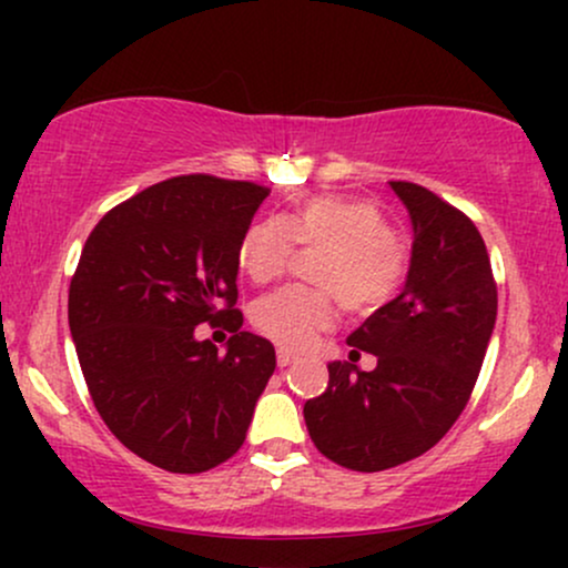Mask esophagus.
I'll use <instances>...</instances> for the list:
<instances>
[{
    "label": "esophagus",
    "instance_id": "esophagus-1",
    "mask_svg": "<svg viewBox=\"0 0 568 568\" xmlns=\"http://www.w3.org/2000/svg\"><path fill=\"white\" fill-rule=\"evenodd\" d=\"M291 363H293V352L277 349V366L285 368V366H291Z\"/></svg>",
    "mask_w": 568,
    "mask_h": 568
}]
</instances>
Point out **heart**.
<instances>
[{"instance_id": "1", "label": "heart", "mask_w": 568, "mask_h": 568, "mask_svg": "<svg viewBox=\"0 0 568 568\" xmlns=\"http://www.w3.org/2000/svg\"><path fill=\"white\" fill-rule=\"evenodd\" d=\"M293 243L328 253L317 264L315 283L334 291L355 315L382 310L406 277V247L382 207L368 200L315 194L283 221H256L240 240V270L253 283H270L288 266ZM251 317L256 331L280 347L302 349L334 323V302L325 291L288 285L258 298Z\"/></svg>"}]
</instances>
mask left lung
I'll list each match as a JSON object with an SVG mask.
<instances>
[{"label":"left lung","mask_w":568,"mask_h":568,"mask_svg":"<svg viewBox=\"0 0 568 568\" xmlns=\"http://www.w3.org/2000/svg\"><path fill=\"white\" fill-rule=\"evenodd\" d=\"M389 186L414 226L406 285L347 338L376 355V368L328 363L325 393L304 403L317 452L357 473L416 459L452 429L497 323V283L473 221L425 186Z\"/></svg>","instance_id":"1"}]
</instances>
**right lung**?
<instances>
[{
    "instance_id": "add662e5",
    "label": "right lung",
    "mask_w": 568,
    "mask_h": 568,
    "mask_svg": "<svg viewBox=\"0 0 568 568\" xmlns=\"http://www.w3.org/2000/svg\"><path fill=\"white\" fill-rule=\"evenodd\" d=\"M270 189L175 175L112 207L82 247L69 328L98 414L168 473H205L243 446L275 347L240 331L237 251ZM235 331L227 352L200 322Z\"/></svg>"
}]
</instances>
